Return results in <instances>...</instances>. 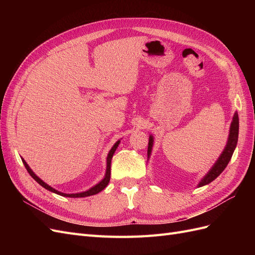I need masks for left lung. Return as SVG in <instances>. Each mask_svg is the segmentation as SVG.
Segmentation results:
<instances>
[{
    "label": "left lung",
    "mask_w": 255,
    "mask_h": 255,
    "mask_svg": "<svg viewBox=\"0 0 255 255\" xmlns=\"http://www.w3.org/2000/svg\"><path fill=\"white\" fill-rule=\"evenodd\" d=\"M238 129H239L238 114L235 113L233 116L232 123H231V127H230V134H229L226 148L222 151L221 155L219 156L217 161H216L215 165L212 167L211 170L206 173V175L201 181H200V183L198 184V187H201V186H204V185H206V184H210L211 182H213L216 179V177L219 176L223 170H225L226 167L229 164L231 157H232V155H233L235 148H236L237 140H238ZM153 141H154L153 136L150 135L149 145H148V159H149V157L151 155V152H152Z\"/></svg>",
    "instance_id": "8db88e82"
}]
</instances>
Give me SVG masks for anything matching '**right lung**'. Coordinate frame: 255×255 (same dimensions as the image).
<instances>
[{"mask_svg": "<svg viewBox=\"0 0 255 255\" xmlns=\"http://www.w3.org/2000/svg\"><path fill=\"white\" fill-rule=\"evenodd\" d=\"M119 143H120V140H118L117 142H116V143L113 145V148L111 149V151L109 152V155H107V158H106V172H105L104 179H103L101 182H100V183H98L97 185H95L94 187H91L90 189H88V190H86V191H83V192H78V194H64V192H60V191H58V190H56V189H54L53 187L49 186V185H48L47 183H44L41 179H39V177H38V176L33 172V170L29 168V166L26 164V161H25L24 159H23L22 157H21V159H22V161H23V164H24L27 172L30 174V176H32L33 179H34L38 184H40L43 188H45V189H48V190L54 192V194H57V195H59V196H63V197H69V198H84V197H89V196H92V195L99 194V192L102 191V190L107 186V184L110 183V180H111V164H112V158H113V155H114V153H115L116 149L118 148Z\"/></svg>", "mask_w": 255, "mask_h": 255, "instance_id": "1", "label": "right lung"}]
</instances>
